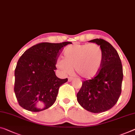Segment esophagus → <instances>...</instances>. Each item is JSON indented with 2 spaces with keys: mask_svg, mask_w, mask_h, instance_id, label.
<instances>
[{
  "mask_svg": "<svg viewBox=\"0 0 135 135\" xmlns=\"http://www.w3.org/2000/svg\"><path fill=\"white\" fill-rule=\"evenodd\" d=\"M73 78L72 77H69L68 78V82H71L72 80H73Z\"/></svg>",
  "mask_w": 135,
  "mask_h": 135,
  "instance_id": "esophagus-1",
  "label": "esophagus"
}]
</instances>
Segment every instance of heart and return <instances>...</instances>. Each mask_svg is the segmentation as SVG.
<instances>
[{"label": "heart", "mask_w": 135, "mask_h": 135, "mask_svg": "<svg viewBox=\"0 0 135 135\" xmlns=\"http://www.w3.org/2000/svg\"><path fill=\"white\" fill-rule=\"evenodd\" d=\"M64 59L56 61V67L64 74L76 73L84 79H92L99 73L104 59L102 48L96 44H75L68 45L64 52Z\"/></svg>", "instance_id": "heart-1"}]
</instances>
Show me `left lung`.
Returning a JSON list of instances; mask_svg holds the SVG:
<instances>
[{"mask_svg": "<svg viewBox=\"0 0 135 135\" xmlns=\"http://www.w3.org/2000/svg\"><path fill=\"white\" fill-rule=\"evenodd\" d=\"M89 42L102 48L103 63L95 77L82 82L77 100L84 109L98 113L110 110L118 102L121 93L123 70L119 56L109 42L102 39Z\"/></svg>", "mask_w": 135, "mask_h": 135, "instance_id": "left-lung-1", "label": "left lung"}]
</instances>
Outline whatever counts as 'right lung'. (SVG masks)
Listing matches in <instances>:
<instances>
[{
	"label": "right lung",
	"mask_w": 135,
	"mask_h": 135,
	"mask_svg": "<svg viewBox=\"0 0 135 135\" xmlns=\"http://www.w3.org/2000/svg\"><path fill=\"white\" fill-rule=\"evenodd\" d=\"M71 44L42 42L24 52L15 71L14 90L20 106L37 112L55 103L59 87L68 80L56 76V63L62 48Z\"/></svg>",
	"instance_id": "obj_1"
}]
</instances>
